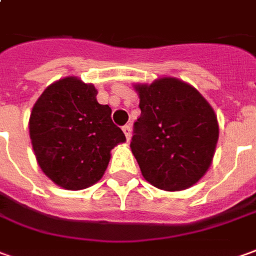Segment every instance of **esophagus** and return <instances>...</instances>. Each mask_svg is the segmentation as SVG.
Returning a JSON list of instances; mask_svg holds the SVG:
<instances>
[{"mask_svg":"<svg viewBox=\"0 0 256 256\" xmlns=\"http://www.w3.org/2000/svg\"><path fill=\"white\" fill-rule=\"evenodd\" d=\"M122 131H124L125 136H126V139L130 140L132 136V131H131V125H125V126H122Z\"/></svg>","mask_w":256,"mask_h":256,"instance_id":"obj_1","label":"esophagus"}]
</instances>
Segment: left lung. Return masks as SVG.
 Masks as SVG:
<instances>
[{
    "instance_id": "1",
    "label": "left lung",
    "mask_w": 256,
    "mask_h": 256,
    "mask_svg": "<svg viewBox=\"0 0 256 256\" xmlns=\"http://www.w3.org/2000/svg\"><path fill=\"white\" fill-rule=\"evenodd\" d=\"M140 116L131 150L144 178L163 191L196 184L212 164L219 122L212 106L192 84L172 76L134 84Z\"/></svg>"
}]
</instances>
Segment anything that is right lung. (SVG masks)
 I'll list each match as a JSON object with an SVG mask.
<instances>
[{
	"instance_id": "obj_1",
	"label": "right lung",
	"mask_w": 256,
	"mask_h": 256,
	"mask_svg": "<svg viewBox=\"0 0 256 256\" xmlns=\"http://www.w3.org/2000/svg\"><path fill=\"white\" fill-rule=\"evenodd\" d=\"M98 89L76 76L58 79L33 106L29 134L37 164L58 186L79 191L103 177L111 149L125 142Z\"/></svg>"
}]
</instances>
